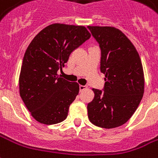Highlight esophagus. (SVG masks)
<instances>
[{"mask_svg": "<svg viewBox=\"0 0 158 158\" xmlns=\"http://www.w3.org/2000/svg\"><path fill=\"white\" fill-rule=\"evenodd\" d=\"M86 88H87V87L85 86V85H79V91H80V92H82V91L85 90Z\"/></svg>", "mask_w": 158, "mask_h": 158, "instance_id": "34e87169", "label": "esophagus"}]
</instances>
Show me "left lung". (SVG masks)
I'll list each match as a JSON object with an SVG mask.
<instances>
[{
  "label": "left lung",
  "mask_w": 158,
  "mask_h": 158,
  "mask_svg": "<svg viewBox=\"0 0 158 158\" xmlns=\"http://www.w3.org/2000/svg\"><path fill=\"white\" fill-rule=\"evenodd\" d=\"M88 28L100 44V71L106 76L104 91L93 89L94 100L87 106L94 126L106 129L121 127L135 113L144 94V73L132 43L113 27Z\"/></svg>",
  "instance_id": "left-lung-1"
}]
</instances>
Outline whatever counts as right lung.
<instances>
[{
  "mask_svg": "<svg viewBox=\"0 0 158 158\" xmlns=\"http://www.w3.org/2000/svg\"><path fill=\"white\" fill-rule=\"evenodd\" d=\"M83 26L54 23L43 28L26 50L19 92L32 117L45 125L64 121L79 91L76 82L58 77L73 50L90 37Z\"/></svg>",
  "mask_w": 158,
  "mask_h": 158,
  "instance_id": "1",
  "label": "right lung"
}]
</instances>
